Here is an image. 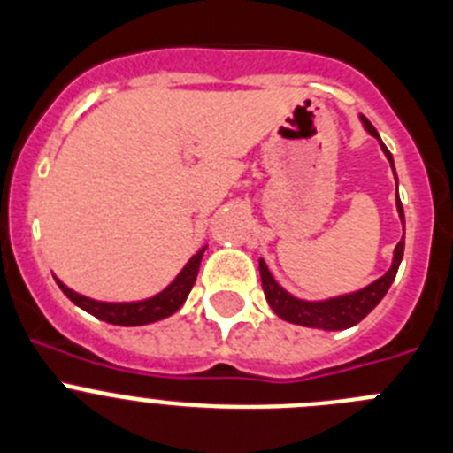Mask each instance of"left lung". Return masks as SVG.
I'll return each mask as SVG.
<instances>
[{"label":"left lung","instance_id":"obj_1","mask_svg":"<svg viewBox=\"0 0 453 453\" xmlns=\"http://www.w3.org/2000/svg\"><path fill=\"white\" fill-rule=\"evenodd\" d=\"M358 119L364 124L365 133L379 142V146L384 150L386 160L390 162V169H393L395 173L393 156H390V150L386 149V144L381 142V137H379V133L374 130V126L370 124L364 115H358ZM395 180H397V173H395ZM395 205H397L399 221H402V227H404V207H402L399 196L395 198ZM402 257H404V236H402L397 246H395L390 268L384 275L379 277V280H374V282H370L368 287L364 288L343 293V296L325 297V300H303V297H296L293 293H288L287 288L277 284V280L273 277V273L268 271L266 262H264L262 257H259V275H262V287L264 296H266V303L271 304L273 311L282 318V320L293 325H303V327L325 329V332H341V329L354 327L357 323H361V320L384 300L390 284L395 282V275H397V268L399 264H402Z\"/></svg>","mask_w":453,"mask_h":453}]
</instances>
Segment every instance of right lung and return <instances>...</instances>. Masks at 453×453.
<instances>
[{"label":"right lung","instance_id":"1","mask_svg":"<svg viewBox=\"0 0 453 453\" xmlns=\"http://www.w3.org/2000/svg\"><path fill=\"white\" fill-rule=\"evenodd\" d=\"M207 246H203L196 255L191 257L189 262L182 266V271L173 277V282L166 284L160 293L156 296L144 297V300H130V303H108V300H95L83 293H76L74 288H69L67 284L60 282L58 277L54 275L56 284L60 291L83 311L92 313L95 318L104 320L110 325H121V327H140V325L157 323L162 318H169L185 304L187 296H189L191 287L196 282L198 268H201L203 252Z\"/></svg>","mask_w":453,"mask_h":453}]
</instances>
